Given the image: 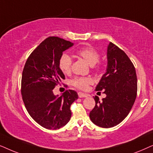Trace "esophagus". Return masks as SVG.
<instances>
[{
  "mask_svg": "<svg viewBox=\"0 0 153 153\" xmlns=\"http://www.w3.org/2000/svg\"><path fill=\"white\" fill-rule=\"evenodd\" d=\"M78 97H80V98L87 97L89 96L88 94H84V93H82V92H78Z\"/></svg>",
  "mask_w": 153,
  "mask_h": 153,
  "instance_id": "esophagus-1",
  "label": "esophagus"
}]
</instances>
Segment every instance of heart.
I'll list each match as a JSON object with an SVG mask.
<instances>
[{"label": "heart", "instance_id": "heart-1", "mask_svg": "<svg viewBox=\"0 0 153 153\" xmlns=\"http://www.w3.org/2000/svg\"><path fill=\"white\" fill-rule=\"evenodd\" d=\"M76 54L85 59L89 65L92 67L99 62V58H100V55L98 51L90 46L79 49L76 52ZM71 66H72L71 58L68 54H62L59 61V66L61 71L64 74H69L71 71ZM92 82V79L91 78L81 77V78H74L71 82H72V85L76 87L77 88L82 89V90H86Z\"/></svg>", "mask_w": 153, "mask_h": 153}]
</instances>
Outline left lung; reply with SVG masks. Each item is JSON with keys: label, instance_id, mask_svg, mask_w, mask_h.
Here are the masks:
<instances>
[{"label": "left lung", "instance_id": "obj_1", "mask_svg": "<svg viewBox=\"0 0 153 153\" xmlns=\"http://www.w3.org/2000/svg\"><path fill=\"white\" fill-rule=\"evenodd\" d=\"M107 59L106 72L96 87V91H103L106 97L100 101L95 96V106L89 113L91 122L103 128L120 123L129 113L137 94L136 70L126 53L110 42Z\"/></svg>", "mask_w": 153, "mask_h": 153}]
</instances>
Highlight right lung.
Segmentation results:
<instances>
[{"label":"right lung","instance_id":"obj_1","mask_svg":"<svg viewBox=\"0 0 153 153\" xmlns=\"http://www.w3.org/2000/svg\"><path fill=\"white\" fill-rule=\"evenodd\" d=\"M73 42L55 36L43 40L26 60L22 72V99L33 119L48 129H58L71 117V105L78 95L74 90H66L61 97L53 89L65 79L59 66L63 52Z\"/></svg>","mask_w":153,"mask_h":153}]
</instances>
